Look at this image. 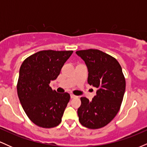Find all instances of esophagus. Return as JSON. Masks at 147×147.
<instances>
[{
  "instance_id": "34e87169",
  "label": "esophagus",
  "mask_w": 147,
  "mask_h": 147,
  "mask_svg": "<svg viewBox=\"0 0 147 147\" xmlns=\"http://www.w3.org/2000/svg\"><path fill=\"white\" fill-rule=\"evenodd\" d=\"M75 97H77V96L75 95H73V94H71V95H70V98H71V99L75 98Z\"/></svg>"
}]
</instances>
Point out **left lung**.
<instances>
[{"instance_id":"obj_1","label":"left lung","mask_w":147,"mask_h":147,"mask_svg":"<svg viewBox=\"0 0 147 147\" xmlns=\"http://www.w3.org/2000/svg\"><path fill=\"white\" fill-rule=\"evenodd\" d=\"M76 54L86 65L88 83L97 88L91 102L81 97L79 120L88 129L104 127L115 117L122 102L126 81L122 67L114 57L99 50H79Z\"/></svg>"}]
</instances>
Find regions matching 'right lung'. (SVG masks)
<instances>
[{
    "instance_id": "obj_1",
    "label": "right lung",
    "mask_w": 147,
    "mask_h": 147,
    "mask_svg": "<svg viewBox=\"0 0 147 147\" xmlns=\"http://www.w3.org/2000/svg\"><path fill=\"white\" fill-rule=\"evenodd\" d=\"M72 52L39 51L28 57L20 68L18 98L28 117L40 127L53 128L61 122L70 96L52 90L49 84L57 78Z\"/></svg>"
}]
</instances>
